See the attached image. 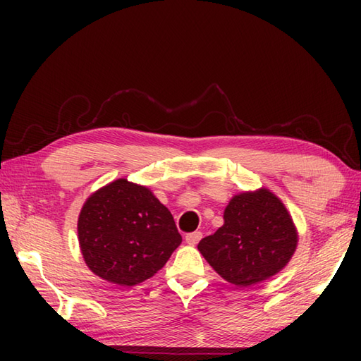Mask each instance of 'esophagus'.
I'll list each match as a JSON object with an SVG mask.
<instances>
[{
    "mask_svg": "<svg viewBox=\"0 0 361 361\" xmlns=\"http://www.w3.org/2000/svg\"><path fill=\"white\" fill-rule=\"evenodd\" d=\"M202 239V233L200 231H195V233H189L186 234V243L189 245H197Z\"/></svg>",
    "mask_w": 361,
    "mask_h": 361,
    "instance_id": "1",
    "label": "esophagus"
}]
</instances>
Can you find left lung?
Returning <instances> with one entry per match:
<instances>
[{
	"instance_id": "left-lung-1",
	"label": "left lung",
	"mask_w": 361,
	"mask_h": 361,
	"mask_svg": "<svg viewBox=\"0 0 361 361\" xmlns=\"http://www.w3.org/2000/svg\"><path fill=\"white\" fill-rule=\"evenodd\" d=\"M225 224L198 243L208 264L239 287L279 273L293 256L298 233L286 206L268 189L234 195Z\"/></svg>"
}]
</instances>
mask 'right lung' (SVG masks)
Returning <instances> with one entry per match:
<instances>
[{"label": "right lung", "instance_id": "right-lung-1", "mask_svg": "<svg viewBox=\"0 0 361 361\" xmlns=\"http://www.w3.org/2000/svg\"><path fill=\"white\" fill-rule=\"evenodd\" d=\"M78 233L90 270L124 287L152 278L181 243L171 211L147 188L126 178L88 198Z\"/></svg>", "mask_w": 361, "mask_h": 361}]
</instances>
